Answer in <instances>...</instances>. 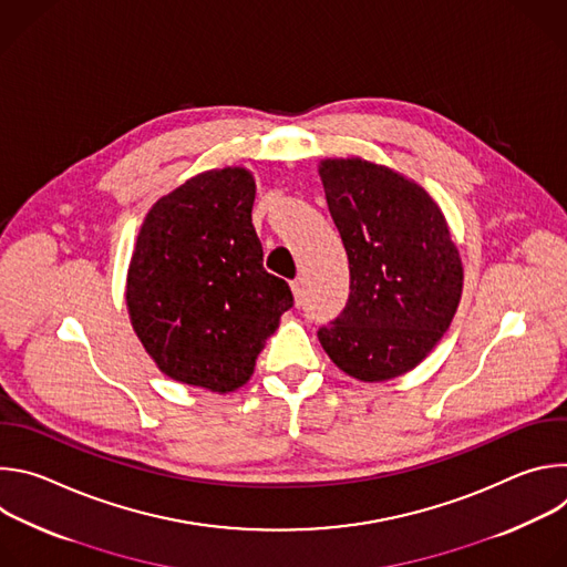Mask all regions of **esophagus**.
<instances>
[{"label":"esophagus","mask_w":567,"mask_h":567,"mask_svg":"<svg viewBox=\"0 0 567 567\" xmlns=\"http://www.w3.org/2000/svg\"><path fill=\"white\" fill-rule=\"evenodd\" d=\"M291 291H293V298H296V305L300 307L305 302V282L298 278L291 282Z\"/></svg>","instance_id":"34e87169"}]
</instances>
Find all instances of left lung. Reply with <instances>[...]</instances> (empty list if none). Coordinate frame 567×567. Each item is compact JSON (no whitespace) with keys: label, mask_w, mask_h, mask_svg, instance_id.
Wrapping results in <instances>:
<instances>
[{"label":"left lung","mask_w":567,"mask_h":567,"mask_svg":"<svg viewBox=\"0 0 567 567\" xmlns=\"http://www.w3.org/2000/svg\"><path fill=\"white\" fill-rule=\"evenodd\" d=\"M318 175L350 262L343 311L318 330L328 357L359 381L413 370L449 330L462 260L433 197L363 158H326Z\"/></svg>","instance_id":"obj_1"}]
</instances>
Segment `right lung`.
Instances as JSON below:
<instances>
[{"instance_id": "obj_1", "label": "right lung", "mask_w": 567, "mask_h": 567, "mask_svg": "<svg viewBox=\"0 0 567 567\" xmlns=\"http://www.w3.org/2000/svg\"><path fill=\"white\" fill-rule=\"evenodd\" d=\"M254 199V175L224 168L188 179L145 215L125 298L145 352L175 381L213 392L245 385L293 307L289 285L262 267Z\"/></svg>"}]
</instances>
